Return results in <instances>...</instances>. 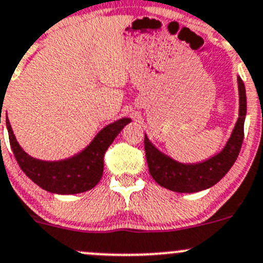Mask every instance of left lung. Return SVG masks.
I'll return each instance as SVG.
<instances>
[{"instance_id":"8db88e82","label":"left lung","mask_w":263,"mask_h":263,"mask_svg":"<svg viewBox=\"0 0 263 263\" xmlns=\"http://www.w3.org/2000/svg\"><path fill=\"white\" fill-rule=\"evenodd\" d=\"M239 89V118L235 123L229 141L217 155L197 164H182L164 155L145 135L144 145L148 172L158 184L166 190L179 193L203 191L216 184L229 172L239 155L245 139V119L247 113V97L245 82L238 78Z\"/></svg>"}]
</instances>
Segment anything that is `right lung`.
I'll list each match as a JSON object with an SVG mask.
<instances>
[{"mask_svg":"<svg viewBox=\"0 0 263 263\" xmlns=\"http://www.w3.org/2000/svg\"><path fill=\"white\" fill-rule=\"evenodd\" d=\"M129 118H122L108 124L95 136L90 145L80 154L61 161H43L29 156L12 132L11 124L6 118L10 145L21 171L43 190L58 195H75L91 190L103 176L104 154L117 135L122 131Z\"/></svg>","mask_w":263,"mask_h":263,"instance_id":"right-lung-1","label":"right lung"}]
</instances>
